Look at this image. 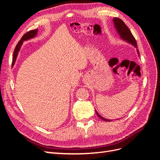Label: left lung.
Wrapping results in <instances>:
<instances>
[{"label": "left lung", "instance_id": "left-lung-1", "mask_svg": "<svg viewBox=\"0 0 160 160\" xmlns=\"http://www.w3.org/2000/svg\"><path fill=\"white\" fill-rule=\"evenodd\" d=\"M113 25H114V27L115 28V30L118 33V35H119L120 38H122V40L129 43V44L132 45L137 49V42H136V41H135L134 37L132 35V33L131 32L130 30L126 26V25H125V24L123 22V21L122 20H121V19L119 18H113ZM137 52H138V54L139 55V51L138 49H137ZM95 112H96L97 115H98V117L99 118L105 121V122H111V119H105L103 117H101V115H100L98 113V112L96 111V109H95Z\"/></svg>", "mask_w": 160, "mask_h": 160}]
</instances>
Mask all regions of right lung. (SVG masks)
<instances>
[{
  "label": "right lung",
  "instance_id": "1",
  "mask_svg": "<svg viewBox=\"0 0 160 160\" xmlns=\"http://www.w3.org/2000/svg\"><path fill=\"white\" fill-rule=\"evenodd\" d=\"M37 32H38V29L32 30V31L27 32V33H25V35L22 36V37L21 38V39L20 40V41L18 42L17 45L16 46L15 49H14V51L13 59H12V66L14 65V63H15V61H16V59H17V56H18V51H20L21 47L22 45L23 42L28 41V40H30V39H31V38H33L34 37H35L37 35Z\"/></svg>",
  "mask_w": 160,
  "mask_h": 160
}]
</instances>
